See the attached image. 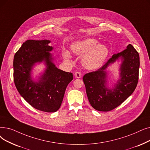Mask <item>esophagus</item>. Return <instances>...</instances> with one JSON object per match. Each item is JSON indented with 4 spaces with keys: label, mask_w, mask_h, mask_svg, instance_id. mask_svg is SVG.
Wrapping results in <instances>:
<instances>
[{
    "label": "esophagus",
    "mask_w": 150,
    "mask_h": 150,
    "mask_svg": "<svg viewBox=\"0 0 150 150\" xmlns=\"http://www.w3.org/2000/svg\"><path fill=\"white\" fill-rule=\"evenodd\" d=\"M75 76L77 79H80L81 77V74L80 72V71H76V72L75 73Z\"/></svg>",
    "instance_id": "obj_1"
}]
</instances>
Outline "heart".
Masks as SVG:
<instances>
[{"label": "heart", "instance_id": "1", "mask_svg": "<svg viewBox=\"0 0 150 150\" xmlns=\"http://www.w3.org/2000/svg\"><path fill=\"white\" fill-rule=\"evenodd\" d=\"M71 50L75 55L83 56L82 64L88 69L100 67L109 54V50L106 45L99 43L93 38H86L74 42L71 45ZM63 57L67 61H70L71 57L67 50H64Z\"/></svg>", "mask_w": 150, "mask_h": 150}]
</instances>
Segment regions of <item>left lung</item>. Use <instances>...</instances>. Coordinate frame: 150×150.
<instances>
[{
	"label": "left lung",
	"mask_w": 150,
	"mask_h": 150,
	"mask_svg": "<svg viewBox=\"0 0 150 150\" xmlns=\"http://www.w3.org/2000/svg\"><path fill=\"white\" fill-rule=\"evenodd\" d=\"M121 61L119 79L112 88L108 86L106 69L116 61ZM140 57L132 45L115 54L103 66L84 75L89 102L94 109L100 112L110 111L126 100L134 91L139 80Z\"/></svg>",
	"instance_id": "left-lung-1"
}]
</instances>
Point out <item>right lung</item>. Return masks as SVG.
<instances>
[{
  "mask_svg": "<svg viewBox=\"0 0 150 150\" xmlns=\"http://www.w3.org/2000/svg\"><path fill=\"white\" fill-rule=\"evenodd\" d=\"M48 40L25 41L15 53L13 78L16 89L24 100L37 110L55 112L62 103L66 88L73 80L72 73L57 68ZM44 62V73L37 81L31 76L36 63Z\"/></svg>",
  "mask_w": 150,
  "mask_h": 150,
  "instance_id": "1",
  "label": "right lung"
}]
</instances>
